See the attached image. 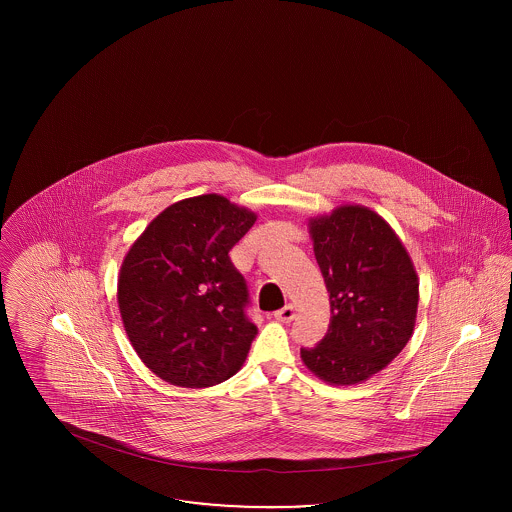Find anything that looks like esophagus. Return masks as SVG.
I'll use <instances>...</instances> for the list:
<instances>
[{
    "instance_id": "obj_1",
    "label": "esophagus",
    "mask_w": 512,
    "mask_h": 512,
    "mask_svg": "<svg viewBox=\"0 0 512 512\" xmlns=\"http://www.w3.org/2000/svg\"><path fill=\"white\" fill-rule=\"evenodd\" d=\"M274 318L280 320V322H292L293 318H295V307H293V305L282 307L280 311L274 313Z\"/></svg>"
}]
</instances>
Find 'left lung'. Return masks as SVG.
<instances>
[{"label": "left lung", "mask_w": 512, "mask_h": 512, "mask_svg": "<svg viewBox=\"0 0 512 512\" xmlns=\"http://www.w3.org/2000/svg\"><path fill=\"white\" fill-rule=\"evenodd\" d=\"M309 232L332 317L326 336L303 347L301 359L328 384H361L390 365L413 336V261L390 224L363 205L313 217Z\"/></svg>", "instance_id": "1"}]
</instances>
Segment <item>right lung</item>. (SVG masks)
<instances>
[{
    "instance_id": "right-lung-1",
    "label": "right lung",
    "mask_w": 512,
    "mask_h": 512,
    "mask_svg": "<svg viewBox=\"0 0 512 512\" xmlns=\"http://www.w3.org/2000/svg\"><path fill=\"white\" fill-rule=\"evenodd\" d=\"M257 215L217 194L172 203L128 249L119 311L142 363L180 388H209L245 363L257 326L230 249Z\"/></svg>"
}]
</instances>
